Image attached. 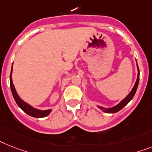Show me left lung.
<instances>
[{"mask_svg": "<svg viewBox=\"0 0 152 152\" xmlns=\"http://www.w3.org/2000/svg\"><path fill=\"white\" fill-rule=\"evenodd\" d=\"M137 70H138V74H137V81L134 84V86L133 87L131 92L128 95H127V97L125 99H124L119 104H117V106L115 107H113L112 108H109V109H105V108H103L101 107H99L100 109L104 110V111L105 113H116V112L119 111L122 108H124L127 105L131 100H132V98L134 97V96L135 93L137 91V86H138V83H139V76H140V72H139V68H138V66H137Z\"/></svg>", "mask_w": 152, "mask_h": 152, "instance_id": "1", "label": "left lung"}]
</instances>
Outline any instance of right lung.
Instances as JSON below:
<instances>
[{
	"mask_svg": "<svg viewBox=\"0 0 152 152\" xmlns=\"http://www.w3.org/2000/svg\"><path fill=\"white\" fill-rule=\"evenodd\" d=\"M13 66V65H12ZM11 72H12V69H11V76H10V86H11V90L12 92V95L14 96V99H15V102L17 103L18 106L23 111L26 113L27 114L33 117H45L48 116L51 112V110H39L35 109L33 108L32 107H31L30 105H28V104H26L25 102L23 101L21 98L19 97L18 95L17 92L15 90V86H14V84L12 83V79H11Z\"/></svg>",
	"mask_w": 152,
	"mask_h": 152,
	"instance_id": "add662e5",
	"label": "right lung"
}]
</instances>
